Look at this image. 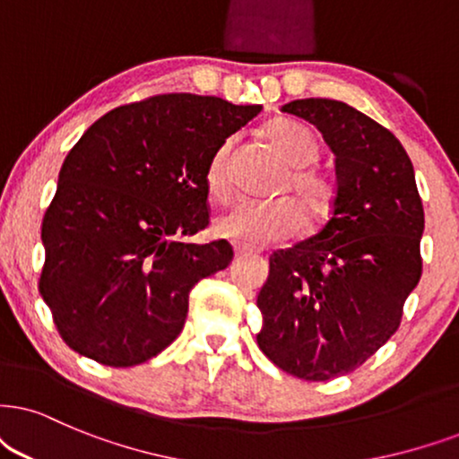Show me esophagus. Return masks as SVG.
I'll return each mask as SVG.
<instances>
[{"label":"esophagus","mask_w":459,"mask_h":459,"mask_svg":"<svg viewBox=\"0 0 459 459\" xmlns=\"http://www.w3.org/2000/svg\"><path fill=\"white\" fill-rule=\"evenodd\" d=\"M252 254H256V252H254V249H247V247L235 246V258H243V256H252Z\"/></svg>","instance_id":"34e87169"}]
</instances>
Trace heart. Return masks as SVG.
Instances as JSON below:
<instances>
[{
	"instance_id": "heart-1",
	"label": "heart",
	"mask_w": 459,
	"mask_h": 459,
	"mask_svg": "<svg viewBox=\"0 0 459 459\" xmlns=\"http://www.w3.org/2000/svg\"><path fill=\"white\" fill-rule=\"evenodd\" d=\"M264 139L273 150L292 167L286 190L299 203L280 201H241L216 220V233L237 246L254 249L283 241L300 229L303 216L309 220L322 218L333 203L334 188L326 176L316 169H305L320 156V143L316 133L299 120L280 118L264 126ZM235 139H224L213 150L205 169V186L216 201H226L233 193L230 179V159H233Z\"/></svg>"
}]
</instances>
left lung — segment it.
<instances>
[{
  "mask_svg": "<svg viewBox=\"0 0 459 459\" xmlns=\"http://www.w3.org/2000/svg\"><path fill=\"white\" fill-rule=\"evenodd\" d=\"M281 112L322 133L336 195L320 233L271 254L256 341L286 373L328 381L362 367L398 330L421 277L423 205L407 150L367 114L313 97Z\"/></svg>",
  "mask_w": 459,
  "mask_h": 459,
  "instance_id": "8db88e82",
  "label": "left lung"
}]
</instances>
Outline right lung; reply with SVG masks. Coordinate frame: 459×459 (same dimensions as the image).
<instances>
[{
	"label": "right lung",
	"mask_w": 459,
	"mask_h": 459,
	"mask_svg": "<svg viewBox=\"0 0 459 459\" xmlns=\"http://www.w3.org/2000/svg\"><path fill=\"white\" fill-rule=\"evenodd\" d=\"M260 112L193 92L120 106L69 150L44 213L39 294L63 341L106 367H135L182 333L188 294L233 247L184 243L205 229L213 150Z\"/></svg>",
	"instance_id": "1"
}]
</instances>
